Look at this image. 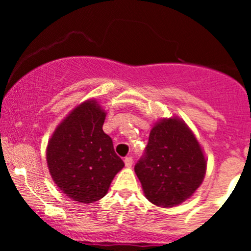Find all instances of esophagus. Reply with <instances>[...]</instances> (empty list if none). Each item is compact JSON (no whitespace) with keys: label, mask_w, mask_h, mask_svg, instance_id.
Listing matches in <instances>:
<instances>
[{"label":"esophagus","mask_w":251,"mask_h":251,"mask_svg":"<svg viewBox=\"0 0 251 251\" xmlns=\"http://www.w3.org/2000/svg\"><path fill=\"white\" fill-rule=\"evenodd\" d=\"M124 162H125L126 168H131L132 164H133V158H132V157H126Z\"/></svg>","instance_id":"34e87169"}]
</instances>
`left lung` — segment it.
<instances>
[{
  "instance_id": "obj_1",
  "label": "left lung",
  "mask_w": 251,
  "mask_h": 251,
  "mask_svg": "<svg viewBox=\"0 0 251 251\" xmlns=\"http://www.w3.org/2000/svg\"><path fill=\"white\" fill-rule=\"evenodd\" d=\"M206 160L194 133L176 118L158 123L134 166L146 198L154 205L180 204L200 188Z\"/></svg>"
}]
</instances>
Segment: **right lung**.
<instances>
[{"label":"right lung","mask_w":251,"mask_h":251,"mask_svg":"<svg viewBox=\"0 0 251 251\" xmlns=\"http://www.w3.org/2000/svg\"><path fill=\"white\" fill-rule=\"evenodd\" d=\"M105 117L94 100H87L57 126L48 144L51 178L63 194L80 203L102 198L125 165L102 131Z\"/></svg>","instance_id":"add662e5"}]
</instances>
